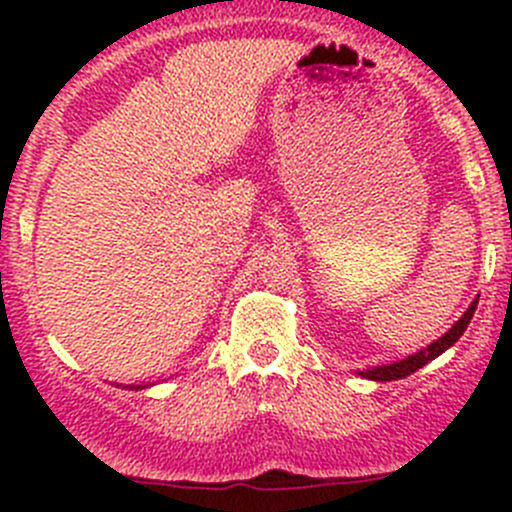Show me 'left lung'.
Masks as SVG:
<instances>
[{
    "label": "left lung",
    "instance_id": "8db88e82",
    "mask_svg": "<svg viewBox=\"0 0 512 512\" xmlns=\"http://www.w3.org/2000/svg\"><path fill=\"white\" fill-rule=\"evenodd\" d=\"M476 307H478V299H473L471 307L466 309V312L458 317V322L453 324L451 329H448L443 337H438L436 342L428 344L426 349H421V352L406 356V359H399L394 361V364H381V366H371V369H359L356 374L364 376V379H371V381H396V379H406V376H411L414 371L421 369V366H426L428 361H433L436 356H441L446 349H451L453 344L458 342V339L463 337V332L468 329V324H471L473 314H476Z\"/></svg>",
    "mask_w": 512,
    "mask_h": 512
}]
</instances>
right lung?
<instances>
[{"instance_id":"1","label":"right lung","mask_w":512,"mask_h":512,"mask_svg":"<svg viewBox=\"0 0 512 512\" xmlns=\"http://www.w3.org/2000/svg\"><path fill=\"white\" fill-rule=\"evenodd\" d=\"M118 386H121V384H118ZM126 389H133V391H138V389H148V384H141V386H133V384H128Z\"/></svg>"}]
</instances>
